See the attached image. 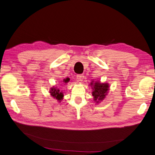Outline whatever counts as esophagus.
Returning <instances> with one entry per match:
<instances>
[{
	"label": "esophagus",
	"mask_w": 155,
	"mask_h": 155,
	"mask_svg": "<svg viewBox=\"0 0 155 155\" xmlns=\"http://www.w3.org/2000/svg\"><path fill=\"white\" fill-rule=\"evenodd\" d=\"M77 79L79 81H82L84 79V76L83 74H78L77 76Z\"/></svg>",
	"instance_id": "obj_1"
}]
</instances>
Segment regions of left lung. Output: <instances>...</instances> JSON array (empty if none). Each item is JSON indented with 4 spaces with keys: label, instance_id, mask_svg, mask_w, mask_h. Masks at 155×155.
<instances>
[{
    "label": "left lung",
    "instance_id": "8db88e82",
    "mask_svg": "<svg viewBox=\"0 0 155 155\" xmlns=\"http://www.w3.org/2000/svg\"><path fill=\"white\" fill-rule=\"evenodd\" d=\"M92 87V94L94 97L93 100L97 104L104 100L109 91V85L108 83H101L99 81H92L90 83Z\"/></svg>",
    "mask_w": 155,
    "mask_h": 155
}]
</instances>
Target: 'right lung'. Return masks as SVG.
I'll return each mask as SVG.
<instances>
[{
  "instance_id": "1",
  "label": "right lung",
  "mask_w": 155,
  "mask_h": 155,
  "mask_svg": "<svg viewBox=\"0 0 155 155\" xmlns=\"http://www.w3.org/2000/svg\"><path fill=\"white\" fill-rule=\"evenodd\" d=\"M70 81V78H67L66 79H64L63 82L64 83H67ZM50 95L51 96H52L55 99L57 100L59 102H61V101L63 100V97H64V94L63 92L60 91V90L59 88H58V87H51L50 88Z\"/></svg>"
}]
</instances>
